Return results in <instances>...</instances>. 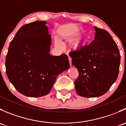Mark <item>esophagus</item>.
<instances>
[{
  "label": "esophagus",
  "instance_id": "esophagus-1",
  "mask_svg": "<svg viewBox=\"0 0 126 126\" xmlns=\"http://www.w3.org/2000/svg\"><path fill=\"white\" fill-rule=\"evenodd\" d=\"M68 59H69V64H70V66H72V58H71L70 57H68Z\"/></svg>",
  "mask_w": 126,
  "mask_h": 126
}]
</instances>
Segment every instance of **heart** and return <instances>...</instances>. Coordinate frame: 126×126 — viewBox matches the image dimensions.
I'll return each mask as SVG.
<instances>
[{"label":"heart","mask_w":126,"mask_h":126,"mask_svg":"<svg viewBox=\"0 0 126 126\" xmlns=\"http://www.w3.org/2000/svg\"><path fill=\"white\" fill-rule=\"evenodd\" d=\"M79 31V29L76 28L74 29V32H77ZM88 40V35L85 33L82 34V35H79L77 36V38L72 39L70 42V47L71 49L73 50H78L82 46L85 45L87 43ZM55 44L57 46L60 47L61 46V43L60 42L59 39L57 38H55Z\"/></svg>","instance_id":"heart-1"}]
</instances>
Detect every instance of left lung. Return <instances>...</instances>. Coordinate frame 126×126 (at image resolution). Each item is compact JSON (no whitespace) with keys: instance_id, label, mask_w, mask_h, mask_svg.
<instances>
[{"instance_id":"1","label":"left lung","mask_w":126,"mask_h":126,"mask_svg":"<svg viewBox=\"0 0 126 126\" xmlns=\"http://www.w3.org/2000/svg\"><path fill=\"white\" fill-rule=\"evenodd\" d=\"M95 36L90 45L72 52V64L79 71L74 82L77 94L85 97H99L107 92L119 74L121 56L109 32L94 27Z\"/></svg>"}]
</instances>
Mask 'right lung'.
<instances>
[{
  "label": "right lung",
  "mask_w": 126,
  "mask_h": 126,
  "mask_svg": "<svg viewBox=\"0 0 126 126\" xmlns=\"http://www.w3.org/2000/svg\"><path fill=\"white\" fill-rule=\"evenodd\" d=\"M46 21L25 24L10 43L6 72L20 93L38 97L47 94L57 76L70 66L66 54H49L51 37Z\"/></svg>",
  "instance_id": "right-lung-1"
}]
</instances>
